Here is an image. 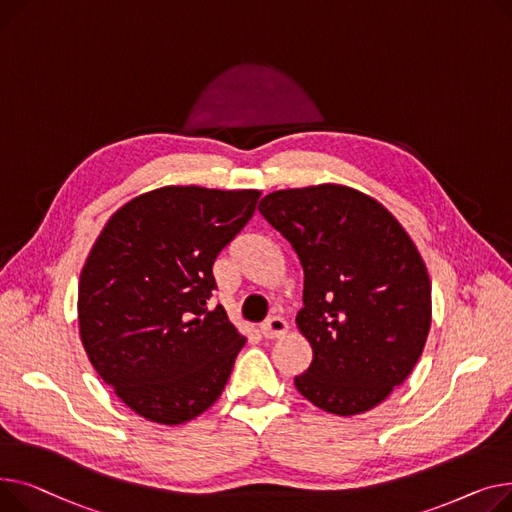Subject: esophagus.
<instances>
[{
  "instance_id": "1",
  "label": "esophagus",
  "mask_w": 512,
  "mask_h": 512,
  "mask_svg": "<svg viewBox=\"0 0 512 512\" xmlns=\"http://www.w3.org/2000/svg\"><path fill=\"white\" fill-rule=\"evenodd\" d=\"M287 320L281 318V316H270L266 318L262 324H260V333L262 337L266 339H277V337H283L287 333Z\"/></svg>"
}]
</instances>
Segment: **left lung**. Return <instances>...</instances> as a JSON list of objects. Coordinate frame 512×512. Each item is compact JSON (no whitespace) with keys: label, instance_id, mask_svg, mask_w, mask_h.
Wrapping results in <instances>:
<instances>
[{"label":"left lung","instance_id":"1","mask_svg":"<svg viewBox=\"0 0 512 512\" xmlns=\"http://www.w3.org/2000/svg\"><path fill=\"white\" fill-rule=\"evenodd\" d=\"M258 210L304 268L295 322L314 357L295 388L328 413L370 411L424 351L432 285L422 256L380 202L347 186L279 190Z\"/></svg>","mask_w":512,"mask_h":512}]
</instances>
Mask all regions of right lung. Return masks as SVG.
Wrapping results in <instances>:
<instances>
[{
	"label": "right lung",
	"instance_id": "right-lung-1",
	"mask_svg": "<svg viewBox=\"0 0 512 512\" xmlns=\"http://www.w3.org/2000/svg\"><path fill=\"white\" fill-rule=\"evenodd\" d=\"M258 198V190H153L117 210L86 258L82 345L105 384L148 422L186 424L223 393L246 339L223 306L208 308L213 264Z\"/></svg>",
	"mask_w": 512,
	"mask_h": 512
}]
</instances>
